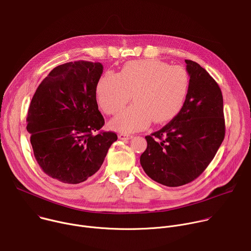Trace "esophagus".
Returning <instances> with one entry per match:
<instances>
[{
	"label": "esophagus",
	"instance_id": "obj_1",
	"mask_svg": "<svg viewBox=\"0 0 251 251\" xmlns=\"http://www.w3.org/2000/svg\"><path fill=\"white\" fill-rule=\"evenodd\" d=\"M118 138L120 140H123V141H126V140H131L133 138L132 135H129V134H119L118 135Z\"/></svg>",
	"mask_w": 251,
	"mask_h": 251
}]
</instances>
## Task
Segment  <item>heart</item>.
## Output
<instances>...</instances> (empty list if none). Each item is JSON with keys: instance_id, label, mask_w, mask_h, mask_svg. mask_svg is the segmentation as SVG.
Wrapping results in <instances>:
<instances>
[{"instance_id": "obj_1", "label": "heart", "mask_w": 251, "mask_h": 251, "mask_svg": "<svg viewBox=\"0 0 251 251\" xmlns=\"http://www.w3.org/2000/svg\"><path fill=\"white\" fill-rule=\"evenodd\" d=\"M190 87L188 73L182 67H171L159 60L127 62L118 74L106 72L97 86L101 109L109 115L121 111L133 94L135 103L112 119L110 126L132 133L150 123L162 124L176 118L182 110Z\"/></svg>"}]
</instances>
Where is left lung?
I'll return each instance as SVG.
<instances>
[{
    "label": "left lung",
    "mask_w": 251,
    "mask_h": 251,
    "mask_svg": "<svg viewBox=\"0 0 251 251\" xmlns=\"http://www.w3.org/2000/svg\"><path fill=\"white\" fill-rule=\"evenodd\" d=\"M190 76L180 113L160 130L146 136L141 154L144 172L169 187L197 178L214 158L225 138L223 95L216 80L198 63L185 60Z\"/></svg>",
    "instance_id": "left-lung-1"
}]
</instances>
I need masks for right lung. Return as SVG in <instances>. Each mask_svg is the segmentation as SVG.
<instances>
[{
  "mask_svg": "<svg viewBox=\"0 0 251 251\" xmlns=\"http://www.w3.org/2000/svg\"><path fill=\"white\" fill-rule=\"evenodd\" d=\"M102 72L99 62L60 65L41 81L31 100L26 130L34 157L47 176L60 182L86 181L100 169L117 140L114 132L98 131L104 125L97 102Z\"/></svg>",
  "mask_w": 251,
  "mask_h": 251,
  "instance_id": "right-lung-1",
  "label": "right lung"
}]
</instances>
